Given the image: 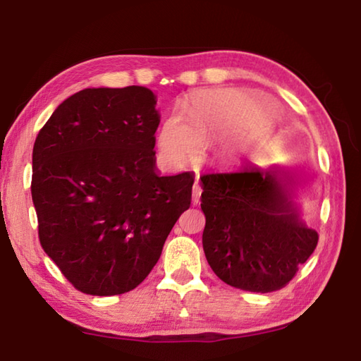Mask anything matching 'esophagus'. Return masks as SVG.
<instances>
[{
    "instance_id": "34e87169",
    "label": "esophagus",
    "mask_w": 361,
    "mask_h": 361,
    "mask_svg": "<svg viewBox=\"0 0 361 361\" xmlns=\"http://www.w3.org/2000/svg\"><path fill=\"white\" fill-rule=\"evenodd\" d=\"M200 195H202V186L198 185V176L195 180V185H194V189H192V203L197 204L198 202H200Z\"/></svg>"
}]
</instances>
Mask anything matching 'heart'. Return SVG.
<instances>
[{
  "mask_svg": "<svg viewBox=\"0 0 361 361\" xmlns=\"http://www.w3.org/2000/svg\"><path fill=\"white\" fill-rule=\"evenodd\" d=\"M260 121L257 105L239 91H203L190 97L188 119L169 116L159 128L157 145L169 164H183L198 155L202 142L239 135Z\"/></svg>",
  "mask_w": 361,
  "mask_h": 361,
  "instance_id": "b5f03b06",
  "label": "heart"
}]
</instances>
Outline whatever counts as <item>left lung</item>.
I'll list each match as a JSON object with an SVG mask.
<instances>
[{
	"label": "left lung",
	"mask_w": 361,
	"mask_h": 361,
	"mask_svg": "<svg viewBox=\"0 0 361 361\" xmlns=\"http://www.w3.org/2000/svg\"><path fill=\"white\" fill-rule=\"evenodd\" d=\"M200 185L203 250L212 271L256 293L286 287L318 243V233L288 200L287 180L273 169L247 166L202 175Z\"/></svg>",
	"instance_id": "left-lung-1"
}]
</instances>
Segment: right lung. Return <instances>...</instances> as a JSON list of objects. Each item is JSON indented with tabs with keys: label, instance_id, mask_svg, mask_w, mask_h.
Returning a JSON list of instances; mask_svg holds the SVG:
<instances>
[{
	"label": "right lung",
	"instance_id": "1",
	"mask_svg": "<svg viewBox=\"0 0 361 361\" xmlns=\"http://www.w3.org/2000/svg\"><path fill=\"white\" fill-rule=\"evenodd\" d=\"M149 88H87L37 135L30 192L38 239L74 288L122 295L147 278L189 209L194 176L155 172Z\"/></svg>",
	"mask_w": 361,
	"mask_h": 361
}]
</instances>
